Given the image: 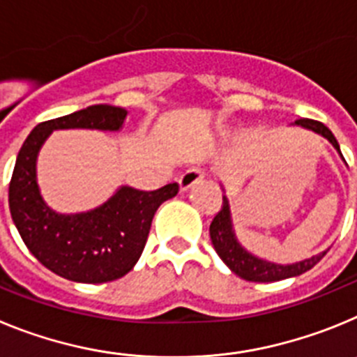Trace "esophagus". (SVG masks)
<instances>
[{
  "label": "esophagus",
  "instance_id": "1",
  "mask_svg": "<svg viewBox=\"0 0 357 357\" xmlns=\"http://www.w3.org/2000/svg\"><path fill=\"white\" fill-rule=\"evenodd\" d=\"M204 176H206L204 169L189 168L188 172L182 173V176L178 178V185H181V191H188L189 188H193L195 184H198V182L204 181Z\"/></svg>",
  "mask_w": 357,
  "mask_h": 357
}]
</instances>
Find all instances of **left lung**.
Segmentation results:
<instances>
[{
    "instance_id": "left-lung-1",
    "label": "left lung",
    "mask_w": 357,
    "mask_h": 357,
    "mask_svg": "<svg viewBox=\"0 0 357 357\" xmlns=\"http://www.w3.org/2000/svg\"><path fill=\"white\" fill-rule=\"evenodd\" d=\"M296 125L301 127L309 128V130L317 132V134L324 135L326 139H329L333 143V146L340 151V144L336 141V137L333 135V132L320 121H314V119L309 118H301L296 119ZM342 155V151H340ZM211 241H213V247L216 250V254L222 257L223 263L236 273L241 279L250 280V282H275V280L288 279V277L301 275V273L307 272L318 261L326 255V252L320 255H314L311 259L301 261V263L295 264H275L268 263V261L259 259L255 255L248 254L245 248L236 241V236L232 232V222H230V211H229V202L223 197V204L220 213L214 216V220L211 222L209 227Z\"/></svg>"
}]
</instances>
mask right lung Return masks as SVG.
Returning <instances> with one entry per match:
<instances>
[{
  "instance_id": "add662e5",
  "label": "right lung",
  "mask_w": 357,
  "mask_h": 357,
  "mask_svg": "<svg viewBox=\"0 0 357 357\" xmlns=\"http://www.w3.org/2000/svg\"><path fill=\"white\" fill-rule=\"evenodd\" d=\"M127 110L93 105L62 118L39 123L15 159L8 185V207L28 250L56 275L100 284L128 273L146 245L153 214L178 193V184L157 191L121 188L102 207L82 214H56L43 202L36 181L40 144L59 128L119 130Z\"/></svg>"
}]
</instances>
